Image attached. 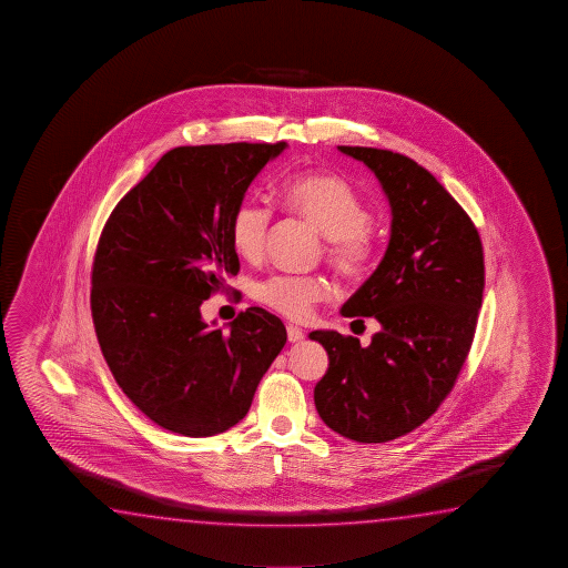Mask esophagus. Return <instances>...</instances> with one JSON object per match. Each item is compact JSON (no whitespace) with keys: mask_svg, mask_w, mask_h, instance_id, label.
I'll return each instance as SVG.
<instances>
[{"mask_svg":"<svg viewBox=\"0 0 568 568\" xmlns=\"http://www.w3.org/2000/svg\"><path fill=\"white\" fill-rule=\"evenodd\" d=\"M286 332H288V342H292V344H294V342H302V339L306 337L304 329H302V327L294 326V324H288V326H286Z\"/></svg>","mask_w":568,"mask_h":568,"instance_id":"esophagus-1","label":"esophagus"}]
</instances>
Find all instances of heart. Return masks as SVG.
Wrapping results in <instances>:
<instances>
[{
	"instance_id": "b5f03b06",
	"label": "heart",
	"mask_w": 568,
	"mask_h": 568,
	"mask_svg": "<svg viewBox=\"0 0 568 568\" xmlns=\"http://www.w3.org/2000/svg\"><path fill=\"white\" fill-rule=\"evenodd\" d=\"M284 209L312 222L326 236L327 260L346 278L362 276L375 256L367 229L372 211L352 184L336 174L302 173L282 183ZM272 209L256 199L242 201L232 214L231 236L244 258H258L268 236ZM329 282L316 274H272L254 284V298L292 320L312 316L329 296Z\"/></svg>"
}]
</instances>
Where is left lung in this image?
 I'll list each match as a JSON object with an SVG mask.
<instances>
[{
	"label": "left lung",
	"mask_w": 568,
	"mask_h": 568,
	"mask_svg": "<svg viewBox=\"0 0 568 568\" xmlns=\"http://www.w3.org/2000/svg\"><path fill=\"white\" fill-rule=\"evenodd\" d=\"M337 149L377 176L392 234L379 266L339 310L354 322H379L372 344L334 329L310 334L329 357L314 402L324 424L347 439L392 442L427 422L462 372L485 288L483 244L467 212L422 164L384 149Z\"/></svg>",
	"instance_id": "8db88e82"
}]
</instances>
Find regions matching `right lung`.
Returning <instances> with one entry per match:
<instances>
[{
    "instance_id": "right-lung-1",
    "label": "right lung",
    "mask_w": 568,
    "mask_h": 568,
    "mask_svg": "<svg viewBox=\"0 0 568 568\" xmlns=\"http://www.w3.org/2000/svg\"><path fill=\"white\" fill-rule=\"evenodd\" d=\"M288 144L176 146L111 212L97 244L91 314L106 366L151 422L186 437L231 429L286 344L266 310L214 329L201 306L241 270L231 222Z\"/></svg>"
}]
</instances>
